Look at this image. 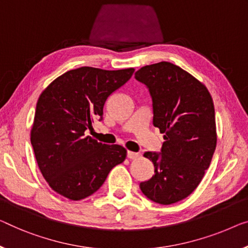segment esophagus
<instances>
[{
	"label": "esophagus",
	"instance_id": "34e87169",
	"mask_svg": "<svg viewBox=\"0 0 248 248\" xmlns=\"http://www.w3.org/2000/svg\"><path fill=\"white\" fill-rule=\"evenodd\" d=\"M127 157L129 158V159H137V158L139 157V154L134 153V151H128Z\"/></svg>",
	"mask_w": 248,
	"mask_h": 248
}]
</instances>
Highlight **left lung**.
<instances>
[{"label": "left lung", "instance_id": "8db88e82", "mask_svg": "<svg viewBox=\"0 0 248 248\" xmlns=\"http://www.w3.org/2000/svg\"><path fill=\"white\" fill-rule=\"evenodd\" d=\"M135 78L149 89L153 123L165 139L161 153L143 154L155 175L139 186L150 201L170 205L193 193L209 167L217 142L214 102L205 84L170 62L142 66Z\"/></svg>", "mask_w": 248, "mask_h": 248}]
</instances>
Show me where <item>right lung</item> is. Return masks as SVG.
<instances>
[{
  "label": "right lung",
  "mask_w": 248,
  "mask_h": 248,
  "mask_svg": "<svg viewBox=\"0 0 248 248\" xmlns=\"http://www.w3.org/2000/svg\"><path fill=\"white\" fill-rule=\"evenodd\" d=\"M134 71L82 66L58 77L43 90L31 143L40 171L55 193L81 201L95 193L110 170L125 159L123 146L105 145L86 134L94 119H102L109 95Z\"/></svg>",
  "instance_id": "1"
}]
</instances>
